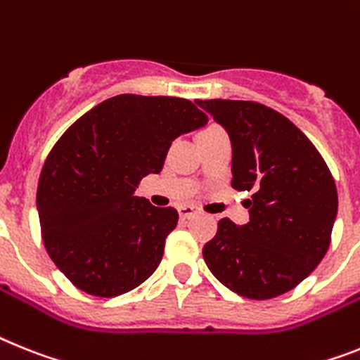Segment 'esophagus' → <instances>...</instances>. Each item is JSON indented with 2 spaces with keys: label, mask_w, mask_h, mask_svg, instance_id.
I'll return each instance as SVG.
<instances>
[{
  "label": "esophagus",
  "mask_w": 360,
  "mask_h": 360,
  "mask_svg": "<svg viewBox=\"0 0 360 360\" xmlns=\"http://www.w3.org/2000/svg\"><path fill=\"white\" fill-rule=\"evenodd\" d=\"M177 212H179V216L183 217V219H188V217L195 216V212H198V210H195L194 207H190V205H183V207L177 208Z\"/></svg>",
  "instance_id": "obj_1"
}]
</instances>
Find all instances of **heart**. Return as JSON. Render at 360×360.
Masks as SVG:
<instances>
[{
	"label": "heart",
	"instance_id": "heart-1",
	"mask_svg": "<svg viewBox=\"0 0 360 360\" xmlns=\"http://www.w3.org/2000/svg\"><path fill=\"white\" fill-rule=\"evenodd\" d=\"M217 128H219V126H207V128L201 129V131H208V129H217Z\"/></svg>",
	"mask_w": 360,
	"mask_h": 360
}]
</instances>
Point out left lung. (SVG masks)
Listing matches in <instances>:
<instances>
[{
  "label": "left lung",
  "instance_id": "8db88e82",
  "mask_svg": "<svg viewBox=\"0 0 360 360\" xmlns=\"http://www.w3.org/2000/svg\"><path fill=\"white\" fill-rule=\"evenodd\" d=\"M232 141V188L250 219L217 221L203 247L210 273L231 291L269 300L313 273L331 243L337 186L324 157L282 113L252 101H195Z\"/></svg>",
  "mask_w": 360,
  "mask_h": 360
}]
</instances>
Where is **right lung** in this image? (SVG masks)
Instances as JSON below:
<instances>
[{"label": "right lung", "mask_w": 360, "mask_h": 360, "mask_svg": "<svg viewBox=\"0 0 360 360\" xmlns=\"http://www.w3.org/2000/svg\"><path fill=\"white\" fill-rule=\"evenodd\" d=\"M207 120L186 98L117 95L56 141L36 205L45 250L75 288L111 298L152 276L179 214L134 192L162 170L174 139Z\"/></svg>", "instance_id": "add662e5"}]
</instances>
